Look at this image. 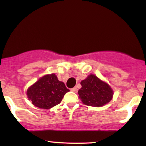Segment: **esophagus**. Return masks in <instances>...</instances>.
Instances as JSON below:
<instances>
[{"instance_id":"1","label":"esophagus","mask_w":146,"mask_h":146,"mask_svg":"<svg viewBox=\"0 0 146 146\" xmlns=\"http://www.w3.org/2000/svg\"><path fill=\"white\" fill-rule=\"evenodd\" d=\"M71 91H73V93H77V92H78V88H77L76 87H74V88H71Z\"/></svg>"}]
</instances>
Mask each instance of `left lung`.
Listing matches in <instances>:
<instances>
[{
    "instance_id": "8db88e82",
    "label": "left lung",
    "mask_w": 146,
    "mask_h": 146,
    "mask_svg": "<svg viewBox=\"0 0 146 146\" xmlns=\"http://www.w3.org/2000/svg\"><path fill=\"white\" fill-rule=\"evenodd\" d=\"M80 84L82 88L78 90V95L84 104L101 107L113 99L114 93L111 86L96 75L90 74Z\"/></svg>"
}]
</instances>
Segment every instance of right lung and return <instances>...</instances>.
<instances>
[{
	"mask_svg": "<svg viewBox=\"0 0 146 146\" xmlns=\"http://www.w3.org/2000/svg\"><path fill=\"white\" fill-rule=\"evenodd\" d=\"M69 90L58 80L55 73L45 75L30 86L27 90L28 100L41 109H50L59 104Z\"/></svg>",
	"mask_w": 146,
	"mask_h": 146,
	"instance_id": "1",
	"label": "right lung"
}]
</instances>
